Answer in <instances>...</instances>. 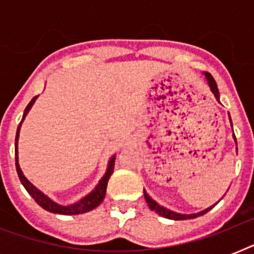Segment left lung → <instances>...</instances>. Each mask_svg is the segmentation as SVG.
I'll use <instances>...</instances> for the list:
<instances>
[{"instance_id":"8db88e82","label":"left lung","mask_w":254,"mask_h":254,"mask_svg":"<svg viewBox=\"0 0 254 254\" xmlns=\"http://www.w3.org/2000/svg\"><path fill=\"white\" fill-rule=\"evenodd\" d=\"M203 75H204L205 80H207V84H208L209 89H211V92H212V95L215 96L216 101L217 103H220V93H219V89H217L215 79H213L208 72H204ZM229 123H231V127H232V120H231V116H229ZM233 139H235V142H236V137H235V134H233ZM236 150H237V142H236ZM143 195H145V200H146L147 205H149V208H150L151 211H154V212L158 213L159 216L166 217V219H170V220H187V219H195V217L201 216V215H204V213L208 212L209 209L213 208L215 204H216V203H215V204L208 207V208L203 209V211L196 213H179V212H175V211H171V209L166 208V207H163V205H161L159 203H157V201H155L154 199H153V197H151L146 191H145V190H143Z\"/></svg>"}]
</instances>
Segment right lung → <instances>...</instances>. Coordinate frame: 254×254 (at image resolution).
Returning <instances> with one entry per match:
<instances>
[{"label":"right lung","mask_w":254,"mask_h":254,"mask_svg":"<svg viewBox=\"0 0 254 254\" xmlns=\"http://www.w3.org/2000/svg\"><path fill=\"white\" fill-rule=\"evenodd\" d=\"M38 99V96H35L31 101L29 103V105L26 107L25 112H23V117H22L21 123L18 125L17 129V135H15V167H17V173L18 177H19V181L23 185V187L26 189V191L31 195L34 200L37 201L38 204L41 205L42 208L49 211V212L58 213V215H80V213H85L92 211L96 207H99L101 204V201L104 200L105 197V192H107V186L108 181L111 178L112 173H113V169H115V161H116V154H113L108 161V166L107 170H105V174L103 175V178L100 179L99 183L96 185V187L92 190L91 192L87 193L85 196H83L81 199H79L75 203H71V204H61L50 197L49 195H46L43 191L35 187V186L31 183V182L27 179V178L23 175V171L21 170V166H19V161H18V139H19V130H21L22 123L25 121L26 116L30 112L31 107L35 103V100Z\"/></svg>","instance_id":"obj_1"}]
</instances>
